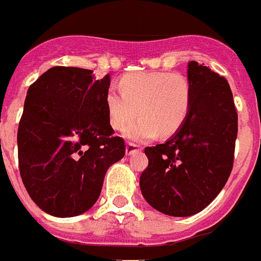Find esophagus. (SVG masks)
<instances>
[{
  "mask_svg": "<svg viewBox=\"0 0 261 261\" xmlns=\"http://www.w3.org/2000/svg\"><path fill=\"white\" fill-rule=\"evenodd\" d=\"M141 149H143V148L135 143H128L126 144V148H125L126 154H133V153H136V152H140Z\"/></svg>",
  "mask_w": 261,
  "mask_h": 261,
  "instance_id": "1",
  "label": "esophagus"
}]
</instances>
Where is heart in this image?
Instances as JSON below:
<instances>
[{"instance_id": "obj_1", "label": "heart", "mask_w": 261, "mask_h": 261, "mask_svg": "<svg viewBox=\"0 0 261 261\" xmlns=\"http://www.w3.org/2000/svg\"><path fill=\"white\" fill-rule=\"evenodd\" d=\"M120 90L105 94L108 120L115 130H124L135 140L152 139L157 133L172 135L182 125L191 108V85L177 72H135L122 76Z\"/></svg>"}]
</instances>
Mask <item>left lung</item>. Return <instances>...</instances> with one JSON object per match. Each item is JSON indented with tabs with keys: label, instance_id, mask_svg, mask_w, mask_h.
<instances>
[{
	"label": "left lung",
	"instance_id": "obj_1",
	"mask_svg": "<svg viewBox=\"0 0 261 261\" xmlns=\"http://www.w3.org/2000/svg\"><path fill=\"white\" fill-rule=\"evenodd\" d=\"M191 108L176 135L146 146L140 177L144 199L169 216H192L212 203L233 168L238 112L229 84L219 73L188 64Z\"/></svg>",
	"mask_w": 261,
	"mask_h": 261
}]
</instances>
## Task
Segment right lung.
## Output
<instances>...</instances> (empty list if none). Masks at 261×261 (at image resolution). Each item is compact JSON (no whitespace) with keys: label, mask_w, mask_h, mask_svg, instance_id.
I'll use <instances>...</instances> for the list:
<instances>
[{"label":"right lung","mask_w":261,"mask_h":261,"mask_svg":"<svg viewBox=\"0 0 261 261\" xmlns=\"http://www.w3.org/2000/svg\"><path fill=\"white\" fill-rule=\"evenodd\" d=\"M53 66L28 89L18 124V168L34 203L57 217L81 215L98 199L105 173L125 154L108 120L109 74Z\"/></svg>","instance_id":"right-lung-1"}]
</instances>
